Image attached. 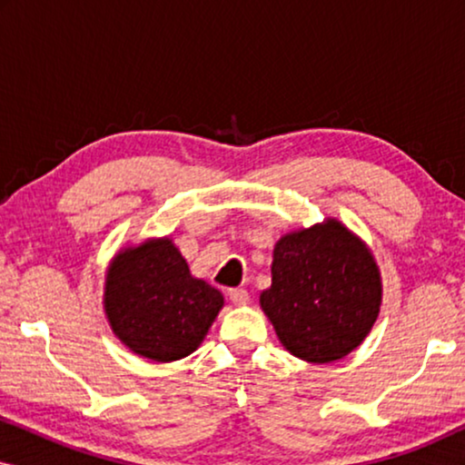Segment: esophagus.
Masks as SVG:
<instances>
[{
  "label": "esophagus",
  "mask_w": 465,
  "mask_h": 465,
  "mask_svg": "<svg viewBox=\"0 0 465 465\" xmlns=\"http://www.w3.org/2000/svg\"><path fill=\"white\" fill-rule=\"evenodd\" d=\"M228 298H231V302L237 304V307H245V304L250 302V294H247L243 288L228 290Z\"/></svg>",
  "instance_id": "obj_1"
}]
</instances>
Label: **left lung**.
I'll return each instance as SVG.
<instances>
[{"mask_svg": "<svg viewBox=\"0 0 465 465\" xmlns=\"http://www.w3.org/2000/svg\"><path fill=\"white\" fill-rule=\"evenodd\" d=\"M271 272L260 307L296 358L313 364L345 358L377 322L379 266L364 241L339 220L283 234Z\"/></svg>", "mask_w": 465, "mask_h": 465, "instance_id": "obj_1", "label": "left lung"}]
</instances>
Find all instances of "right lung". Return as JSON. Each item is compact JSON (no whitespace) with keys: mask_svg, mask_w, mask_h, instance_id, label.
Wrapping results in <instances>:
<instances>
[{"mask_svg":"<svg viewBox=\"0 0 465 465\" xmlns=\"http://www.w3.org/2000/svg\"><path fill=\"white\" fill-rule=\"evenodd\" d=\"M104 307L114 334L133 353L175 361L201 345L224 296L190 275L171 239H148L112 260Z\"/></svg>","mask_w":465,"mask_h":465,"instance_id":"1","label":"right lung"}]
</instances>
